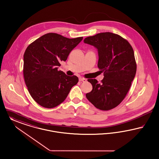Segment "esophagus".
Wrapping results in <instances>:
<instances>
[{
  "label": "esophagus",
  "instance_id": "34e87169",
  "mask_svg": "<svg viewBox=\"0 0 159 159\" xmlns=\"http://www.w3.org/2000/svg\"><path fill=\"white\" fill-rule=\"evenodd\" d=\"M79 81H83V82H86L87 80H86L85 78L80 77V78H79Z\"/></svg>",
  "mask_w": 159,
  "mask_h": 159
}]
</instances>
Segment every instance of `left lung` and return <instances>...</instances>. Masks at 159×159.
Masks as SVG:
<instances>
[{
    "label": "left lung",
    "instance_id": "1",
    "mask_svg": "<svg viewBox=\"0 0 159 159\" xmlns=\"http://www.w3.org/2000/svg\"><path fill=\"white\" fill-rule=\"evenodd\" d=\"M84 42L97 49L98 66L104 75L101 83L96 79L88 80L93 89L86 98L100 110L114 108L125 99L136 75L134 50L127 41L111 32L87 37Z\"/></svg>",
    "mask_w": 159,
    "mask_h": 159
}]
</instances>
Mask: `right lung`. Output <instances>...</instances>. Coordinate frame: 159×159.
<instances>
[{"label":"right lung","mask_w":159,"mask_h":159,"mask_svg":"<svg viewBox=\"0 0 159 159\" xmlns=\"http://www.w3.org/2000/svg\"><path fill=\"white\" fill-rule=\"evenodd\" d=\"M83 39H69L49 33L26 48L23 57L25 85L32 98L41 106L47 108L58 106L78 82L76 76L66 75L58 70V66L61 61L67 60L69 53Z\"/></svg>","instance_id":"add662e5"}]
</instances>
